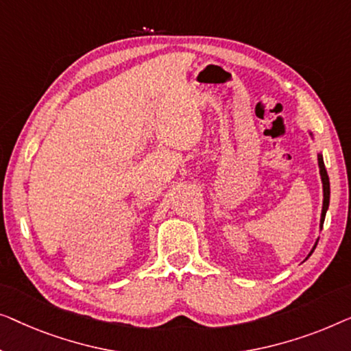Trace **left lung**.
Returning <instances> with one entry per match:
<instances>
[{"label":"left lung","mask_w":351,"mask_h":351,"mask_svg":"<svg viewBox=\"0 0 351 351\" xmlns=\"http://www.w3.org/2000/svg\"><path fill=\"white\" fill-rule=\"evenodd\" d=\"M312 135V133H310ZM318 167H319V175H322V182H323V210H322V219H319V227L323 229V223H324V218H326V211L329 208V197H330V187H329V176H328V171L324 169V162H323V156L318 154ZM318 241L315 243L313 250L310 251V254L313 253L315 248H317ZM308 254V256H310ZM307 256V258H308Z\"/></svg>","instance_id":"obj_1"}]
</instances>
